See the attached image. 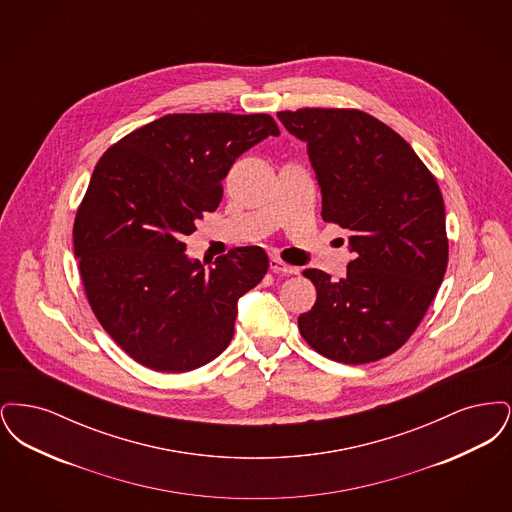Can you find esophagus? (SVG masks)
<instances>
[{
	"label": "esophagus",
	"instance_id": "esophagus-1",
	"mask_svg": "<svg viewBox=\"0 0 512 512\" xmlns=\"http://www.w3.org/2000/svg\"><path fill=\"white\" fill-rule=\"evenodd\" d=\"M268 267H270L272 272H278V274H297V272H299V268L288 265V263H284V261H280V259H276V257H272V259L268 261Z\"/></svg>",
	"mask_w": 512,
	"mask_h": 512
}]
</instances>
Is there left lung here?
Returning <instances> with one entry per match:
<instances>
[{"mask_svg":"<svg viewBox=\"0 0 512 512\" xmlns=\"http://www.w3.org/2000/svg\"><path fill=\"white\" fill-rule=\"evenodd\" d=\"M307 144L322 219L349 230L347 274L307 268L317 303L297 318L320 355L365 365L411 338L447 268L445 207L436 178L397 132L355 109L282 111Z\"/></svg>","mask_w":512,"mask_h":512,"instance_id":"obj_1","label":"left lung"}]
</instances>
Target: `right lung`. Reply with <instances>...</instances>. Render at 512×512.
I'll list each match as a JSON object with an SVG mask.
<instances>
[{"mask_svg":"<svg viewBox=\"0 0 512 512\" xmlns=\"http://www.w3.org/2000/svg\"><path fill=\"white\" fill-rule=\"evenodd\" d=\"M278 134L263 113L167 115L99 159L74 220V257L94 315L140 365L188 372L228 347L267 253L236 247L205 267L184 238L219 207L236 159Z\"/></svg>","mask_w":512,"mask_h":512,"instance_id":"right-lung-1","label":"right lung"}]
</instances>
